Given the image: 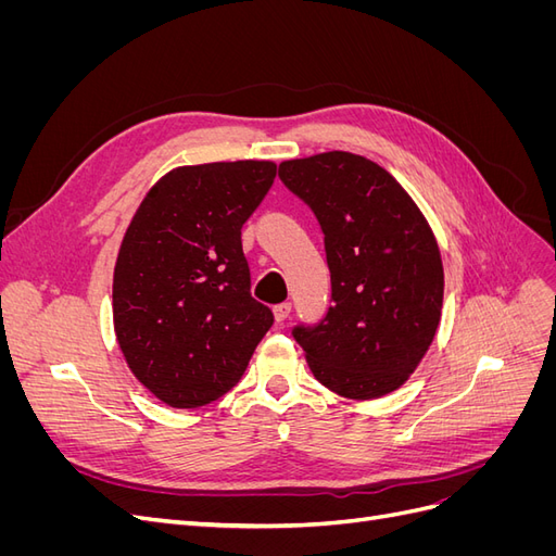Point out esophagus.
I'll list each match as a JSON object with an SVG mask.
<instances>
[{"mask_svg": "<svg viewBox=\"0 0 556 556\" xmlns=\"http://www.w3.org/2000/svg\"><path fill=\"white\" fill-rule=\"evenodd\" d=\"M290 313H292V304H290V301H282V304L274 306V315H276L278 323H285V319L290 317Z\"/></svg>", "mask_w": 556, "mask_h": 556, "instance_id": "obj_1", "label": "esophagus"}]
</instances>
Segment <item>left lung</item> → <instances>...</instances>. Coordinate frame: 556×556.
<instances>
[{"label":"left lung","mask_w":556,"mask_h":556,"mask_svg":"<svg viewBox=\"0 0 556 556\" xmlns=\"http://www.w3.org/2000/svg\"><path fill=\"white\" fill-rule=\"evenodd\" d=\"M278 178L325 233L331 306L292 329L313 376L348 399L394 392L441 323L443 264L425 215L382 166L343 150L282 162Z\"/></svg>","instance_id":"8db88e82"}]
</instances>
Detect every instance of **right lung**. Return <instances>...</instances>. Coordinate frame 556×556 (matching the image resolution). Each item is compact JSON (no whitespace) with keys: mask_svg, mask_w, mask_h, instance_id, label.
<instances>
[{"mask_svg":"<svg viewBox=\"0 0 556 556\" xmlns=\"http://www.w3.org/2000/svg\"><path fill=\"white\" fill-rule=\"evenodd\" d=\"M276 178L274 162L180 166L150 190L113 274V325L150 392L199 408L237 384L274 313L250 294L241 229Z\"/></svg>","mask_w":556,"mask_h":556,"instance_id":"obj_1","label":"right lung"}]
</instances>
